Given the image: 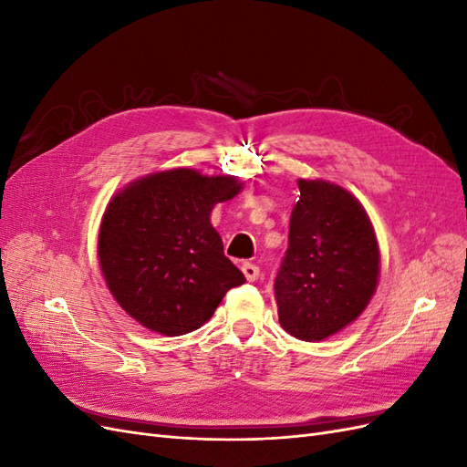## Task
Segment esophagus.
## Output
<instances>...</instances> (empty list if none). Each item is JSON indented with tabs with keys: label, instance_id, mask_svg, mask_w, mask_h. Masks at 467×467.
Segmentation results:
<instances>
[{
	"label": "esophagus",
	"instance_id": "obj_1",
	"mask_svg": "<svg viewBox=\"0 0 467 467\" xmlns=\"http://www.w3.org/2000/svg\"><path fill=\"white\" fill-rule=\"evenodd\" d=\"M242 271H244V275H245V278H247L249 282L259 278V266H257V265L244 263V265H242Z\"/></svg>",
	"mask_w": 467,
	"mask_h": 467
}]
</instances>
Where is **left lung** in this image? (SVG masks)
Listing matches in <instances>:
<instances>
[{
    "instance_id": "obj_1",
    "label": "left lung",
    "mask_w": 467,
    "mask_h": 467,
    "mask_svg": "<svg viewBox=\"0 0 467 467\" xmlns=\"http://www.w3.org/2000/svg\"><path fill=\"white\" fill-rule=\"evenodd\" d=\"M288 249L275 278L278 321L302 341H323L370 304L379 249L362 204L343 187L298 179Z\"/></svg>"
}]
</instances>
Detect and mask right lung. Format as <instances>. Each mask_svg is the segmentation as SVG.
<instances>
[{
  "mask_svg": "<svg viewBox=\"0 0 467 467\" xmlns=\"http://www.w3.org/2000/svg\"><path fill=\"white\" fill-rule=\"evenodd\" d=\"M242 189L235 177L179 167L136 179L112 196L97 255L126 314L160 335H185L202 327L225 292L244 285L210 223L212 208Z\"/></svg>",
  "mask_w": 467,
  "mask_h": 467,
  "instance_id": "1",
  "label": "right lung"
}]
</instances>
